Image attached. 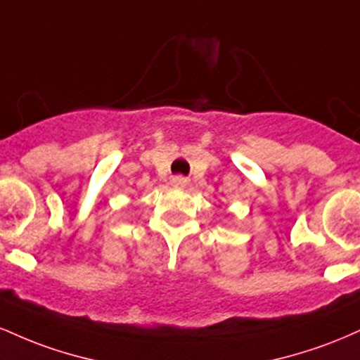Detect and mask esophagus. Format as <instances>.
I'll return each instance as SVG.
<instances>
[{
  "label": "esophagus",
  "mask_w": 360,
  "mask_h": 360,
  "mask_svg": "<svg viewBox=\"0 0 360 360\" xmlns=\"http://www.w3.org/2000/svg\"><path fill=\"white\" fill-rule=\"evenodd\" d=\"M186 184H188V179L183 176H174L172 177V186L174 188H186Z\"/></svg>",
  "instance_id": "1"
}]
</instances>
